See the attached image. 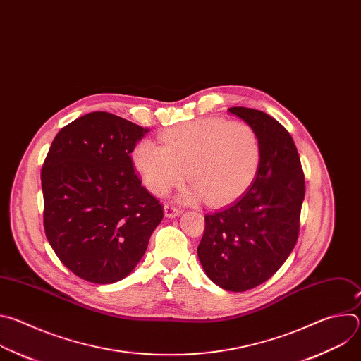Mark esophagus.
I'll use <instances>...</instances> for the list:
<instances>
[{
	"instance_id": "34e87169",
	"label": "esophagus",
	"mask_w": 361,
	"mask_h": 361,
	"mask_svg": "<svg viewBox=\"0 0 361 361\" xmlns=\"http://www.w3.org/2000/svg\"><path fill=\"white\" fill-rule=\"evenodd\" d=\"M181 213H183V212H181L180 209L173 207V205H166V207H164V216H166L167 219H174V217L180 216Z\"/></svg>"
}]
</instances>
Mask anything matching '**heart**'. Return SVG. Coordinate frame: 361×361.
I'll list each match as a JSON object with an SVG mask.
<instances>
[{"instance_id":"1","label":"heart","mask_w":361,"mask_h":361,"mask_svg":"<svg viewBox=\"0 0 361 361\" xmlns=\"http://www.w3.org/2000/svg\"><path fill=\"white\" fill-rule=\"evenodd\" d=\"M144 185L166 195L185 178L192 183L187 201L209 198L221 205L241 195L260 164V141L241 121L198 118L177 124L160 134V144L140 141L131 154Z\"/></svg>"}]
</instances>
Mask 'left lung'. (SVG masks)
Instances as JSON below:
<instances>
[{
  "instance_id": "obj_1",
  "label": "left lung",
  "mask_w": 361,
  "mask_h": 361,
  "mask_svg": "<svg viewBox=\"0 0 361 361\" xmlns=\"http://www.w3.org/2000/svg\"><path fill=\"white\" fill-rule=\"evenodd\" d=\"M260 141V164L250 187L227 207L205 214L197 248L207 277L227 291L267 281L293 251L300 228L304 174L288 131L269 114L231 107Z\"/></svg>"
}]
</instances>
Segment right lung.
<instances>
[{
	"mask_svg": "<svg viewBox=\"0 0 361 361\" xmlns=\"http://www.w3.org/2000/svg\"><path fill=\"white\" fill-rule=\"evenodd\" d=\"M148 133L118 116L85 114L56 135L41 184L45 235L61 263L82 280L127 277L163 220L130 154Z\"/></svg>",
	"mask_w": 361,
	"mask_h": 361,
	"instance_id": "right-lung-1",
	"label": "right lung"
}]
</instances>
